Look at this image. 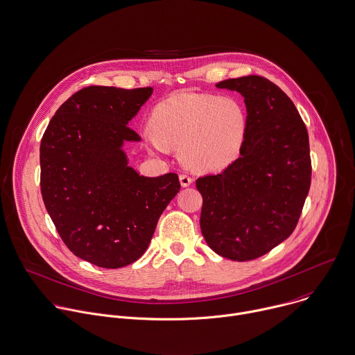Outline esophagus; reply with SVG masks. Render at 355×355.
I'll return each mask as SVG.
<instances>
[{
	"label": "esophagus",
	"mask_w": 355,
	"mask_h": 355,
	"mask_svg": "<svg viewBox=\"0 0 355 355\" xmlns=\"http://www.w3.org/2000/svg\"><path fill=\"white\" fill-rule=\"evenodd\" d=\"M192 181H193L192 177H189L188 174H185V173L180 174V182H181L182 187H189L192 184Z\"/></svg>",
	"instance_id": "1"
}]
</instances>
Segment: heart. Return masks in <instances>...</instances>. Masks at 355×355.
Segmentation results:
<instances>
[{"label": "heart", "mask_w": 355, "mask_h": 355, "mask_svg": "<svg viewBox=\"0 0 355 355\" xmlns=\"http://www.w3.org/2000/svg\"><path fill=\"white\" fill-rule=\"evenodd\" d=\"M149 128L144 139L150 149H180V159L188 168L217 171L240 156L248 115L234 97L184 92L153 107Z\"/></svg>", "instance_id": "1"}]
</instances>
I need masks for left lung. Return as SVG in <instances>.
I'll list each match as a JSON object with an SVG mask.
<instances>
[{
  "label": "left lung",
  "instance_id": "obj_1",
  "mask_svg": "<svg viewBox=\"0 0 355 355\" xmlns=\"http://www.w3.org/2000/svg\"><path fill=\"white\" fill-rule=\"evenodd\" d=\"M216 86L244 96L248 131L237 160L196 180L200 230L216 254L245 262L272 251L298 223L312 174L308 131L291 98L263 76Z\"/></svg>",
  "mask_w": 355,
  "mask_h": 355
}]
</instances>
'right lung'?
I'll return each mask as SVG.
<instances>
[{
	"label": "right lung",
	"instance_id": "obj_1",
	"mask_svg": "<svg viewBox=\"0 0 355 355\" xmlns=\"http://www.w3.org/2000/svg\"><path fill=\"white\" fill-rule=\"evenodd\" d=\"M152 87L87 86L54 114L40 144V188L64 244L98 268L118 269L148 250L159 217L181 185L178 175H139L124 142Z\"/></svg>",
	"mask_w": 355,
	"mask_h": 355
}]
</instances>
